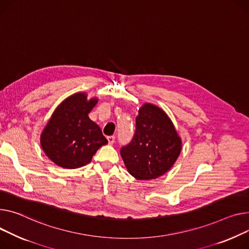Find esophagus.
<instances>
[{"label":"esophagus","instance_id":"1","mask_svg":"<svg viewBox=\"0 0 249 249\" xmlns=\"http://www.w3.org/2000/svg\"><path fill=\"white\" fill-rule=\"evenodd\" d=\"M107 139H108V143H109L110 145H112V144L115 142V136H108Z\"/></svg>","mask_w":249,"mask_h":249}]
</instances>
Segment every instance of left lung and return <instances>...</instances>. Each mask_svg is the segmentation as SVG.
<instances>
[{
    "mask_svg": "<svg viewBox=\"0 0 249 249\" xmlns=\"http://www.w3.org/2000/svg\"><path fill=\"white\" fill-rule=\"evenodd\" d=\"M181 151V140L163 110L145 104L136 117L131 141L120 149L129 173L139 179H155L167 172Z\"/></svg>",
    "mask_w": 249,
    "mask_h": 249,
    "instance_id": "left-lung-1",
    "label": "left lung"
}]
</instances>
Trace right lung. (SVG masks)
Returning <instances> with one entry per match:
<instances>
[{"instance_id":"obj_1","label":"right lung","mask_w":249,"mask_h":249,"mask_svg":"<svg viewBox=\"0 0 249 249\" xmlns=\"http://www.w3.org/2000/svg\"><path fill=\"white\" fill-rule=\"evenodd\" d=\"M97 99L87 101L78 93L59 105L45 127L41 145L46 155L58 166L74 169L88 164L99 148L108 143L102 131L88 114Z\"/></svg>"}]
</instances>
